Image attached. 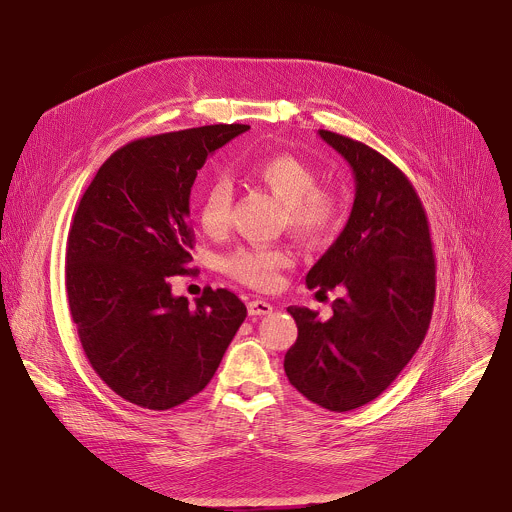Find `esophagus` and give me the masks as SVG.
Here are the masks:
<instances>
[{
    "mask_svg": "<svg viewBox=\"0 0 512 512\" xmlns=\"http://www.w3.org/2000/svg\"><path fill=\"white\" fill-rule=\"evenodd\" d=\"M249 308V314L251 316H267L273 312V306L269 302H263V300H253L247 304Z\"/></svg>",
    "mask_w": 512,
    "mask_h": 512,
    "instance_id": "1",
    "label": "esophagus"
}]
</instances>
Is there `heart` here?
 <instances>
[{
    "label": "heart",
    "mask_w": 512,
    "mask_h": 512,
    "mask_svg": "<svg viewBox=\"0 0 512 512\" xmlns=\"http://www.w3.org/2000/svg\"><path fill=\"white\" fill-rule=\"evenodd\" d=\"M245 172L283 202L287 227L302 239L322 241L338 225V198L330 190L318 188V174L304 160L291 154H271L247 164ZM231 208V186L225 180L208 184L198 200L200 227L210 235L223 233L229 225ZM289 263V251L281 247H239L223 259L231 277L257 289L275 287L279 271Z\"/></svg>",
    "instance_id": "obj_1"
}]
</instances>
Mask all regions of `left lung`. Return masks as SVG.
Wrapping results in <instances>:
<instances>
[{"label":"left lung","mask_w":512,"mask_h":512,"mask_svg":"<svg viewBox=\"0 0 512 512\" xmlns=\"http://www.w3.org/2000/svg\"><path fill=\"white\" fill-rule=\"evenodd\" d=\"M320 137L350 164L354 204L348 223L308 271L318 291L346 287L322 322L289 306L298 340L283 369L304 397L330 411L377 399L423 342L435 298V259L423 204L407 176L362 141L326 129Z\"/></svg>","instance_id":"obj_1"}]
</instances>
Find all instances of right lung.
<instances>
[{
	"mask_svg": "<svg viewBox=\"0 0 512 512\" xmlns=\"http://www.w3.org/2000/svg\"><path fill=\"white\" fill-rule=\"evenodd\" d=\"M249 125H204L135 139L99 168L66 241V298L95 373L125 401L166 411L200 393L247 318L229 289L190 306V188L206 158Z\"/></svg>",
	"mask_w": 512,
	"mask_h": 512,
	"instance_id": "obj_1",
	"label": "right lung"
}]
</instances>
